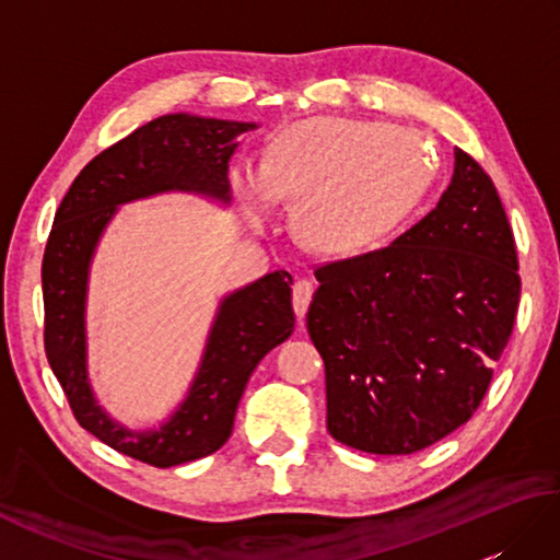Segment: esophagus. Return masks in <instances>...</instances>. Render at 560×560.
Segmentation results:
<instances>
[{
    "instance_id": "34e87169",
    "label": "esophagus",
    "mask_w": 560,
    "mask_h": 560,
    "mask_svg": "<svg viewBox=\"0 0 560 560\" xmlns=\"http://www.w3.org/2000/svg\"><path fill=\"white\" fill-rule=\"evenodd\" d=\"M313 291H315L313 281L295 279V283H293V311H295V315H299V319L305 317L307 305H311V299H313Z\"/></svg>"
}]
</instances>
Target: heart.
<instances>
[{"label": "heart", "instance_id": "heart-1", "mask_svg": "<svg viewBox=\"0 0 560 560\" xmlns=\"http://www.w3.org/2000/svg\"><path fill=\"white\" fill-rule=\"evenodd\" d=\"M233 180L255 225L273 217L277 201L299 197L305 241L349 253L407 217L431 180V153L407 127L315 117L283 129L261 165L243 163Z\"/></svg>", "mask_w": 560, "mask_h": 560}]
</instances>
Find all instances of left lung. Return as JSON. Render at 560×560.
Listing matches in <instances>:
<instances>
[{"instance_id": "1", "label": "left lung", "mask_w": 560, "mask_h": 560, "mask_svg": "<svg viewBox=\"0 0 560 560\" xmlns=\"http://www.w3.org/2000/svg\"><path fill=\"white\" fill-rule=\"evenodd\" d=\"M315 277L307 331L331 438L411 455L471 419L513 331L520 277L501 197L469 153L455 149L447 189L407 233Z\"/></svg>"}]
</instances>
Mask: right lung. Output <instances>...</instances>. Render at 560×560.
<instances>
[{"label":"right lung","mask_w":560,"mask_h":560,"mask_svg":"<svg viewBox=\"0 0 560 560\" xmlns=\"http://www.w3.org/2000/svg\"><path fill=\"white\" fill-rule=\"evenodd\" d=\"M259 122L189 113L161 115L98 153L71 183L43 257L45 353L77 421L127 457L175 467L217 452L233 433L249 375L291 337V273L271 271L225 293L183 401L156 425L129 428L108 413L89 373V279L103 233L125 205L183 192L229 207L237 137Z\"/></svg>","instance_id":"1"}]
</instances>
